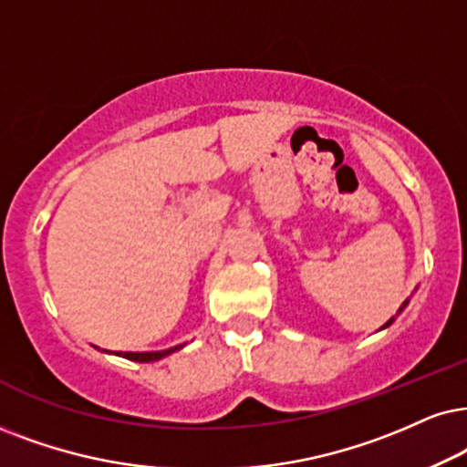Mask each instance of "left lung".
Segmentation results:
<instances>
[{"mask_svg": "<svg viewBox=\"0 0 467 467\" xmlns=\"http://www.w3.org/2000/svg\"><path fill=\"white\" fill-rule=\"evenodd\" d=\"M405 306H407V302H405L403 306H400V310H403V308H405ZM392 321H394V318H390V321H388V323H386V326H383V327H388V326H390V323H392Z\"/></svg>", "mask_w": 467, "mask_h": 467, "instance_id": "8db88e82", "label": "left lung"}]
</instances>
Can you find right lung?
<instances>
[{
  "label": "right lung",
  "mask_w": 467,
  "mask_h": 467,
  "mask_svg": "<svg viewBox=\"0 0 467 467\" xmlns=\"http://www.w3.org/2000/svg\"><path fill=\"white\" fill-rule=\"evenodd\" d=\"M179 349H181V345L179 347H172V349H165V351H144V353L114 351V356H122V358H127V359H133V362H155V359H161V358L170 356V353H174V351H179ZM108 353H111V351H108Z\"/></svg>",
  "instance_id": "add662e5"
}]
</instances>
